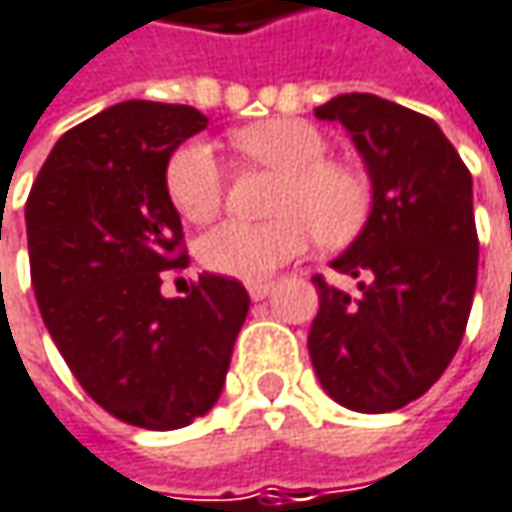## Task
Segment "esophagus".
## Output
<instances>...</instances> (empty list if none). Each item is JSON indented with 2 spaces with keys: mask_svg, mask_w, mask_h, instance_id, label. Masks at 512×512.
Returning <instances> with one entry per match:
<instances>
[{
  "mask_svg": "<svg viewBox=\"0 0 512 512\" xmlns=\"http://www.w3.org/2000/svg\"><path fill=\"white\" fill-rule=\"evenodd\" d=\"M269 289H272L269 281H249V284H246V292H249L252 301H263V298L269 295Z\"/></svg>",
  "mask_w": 512,
  "mask_h": 512,
  "instance_id": "esophagus-1",
  "label": "esophagus"
}]
</instances>
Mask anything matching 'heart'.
<instances>
[{"label": "heart", "mask_w": 512, "mask_h": 512, "mask_svg": "<svg viewBox=\"0 0 512 512\" xmlns=\"http://www.w3.org/2000/svg\"><path fill=\"white\" fill-rule=\"evenodd\" d=\"M234 147L260 165L284 173L275 196L278 220H228L199 240V260L228 278L260 281L286 260L298 257L313 240L345 243L368 214V182L342 162H330L327 141L313 124L298 118H272L234 133ZM165 185L176 211L191 223H208L223 208L226 176L211 144L185 141L173 150Z\"/></svg>", "instance_id": "heart-1"}]
</instances>
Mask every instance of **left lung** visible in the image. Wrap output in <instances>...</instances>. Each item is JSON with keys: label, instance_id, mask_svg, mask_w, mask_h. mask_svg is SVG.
<instances>
[{"label": "left lung", "instance_id": "obj_1", "mask_svg": "<svg viewBox=\"0 0 512 512\" xmlns=\"http://www.w3.org/2000/svg\"><path fill=\"white\" fill-rule=\"evenodd\" d=\"M353 138L371 179V214L330 266L359 295L318 286L310 359L350 411L385 414L423 397L452 362L472 310L478 234L472 176L432 118L350 92L316 109Z\"/></svg>", "mask_w": 512, "mask_h": 512}]
</instances>
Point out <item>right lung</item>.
I'll return each mask as SVG.
<instances>
[{
    "label": "right lung",
    "instance_id": "obj_1",
    "mask_svg": "<svg viewBox=\"0 0 512 512\" xmlns=\"http://www.w3.org/2000/svg\"><path fill=\"white\" fill-rule=\"evenodd\" d=\"M205 127L194 106H109L54 144L25 205L31 284L54 345L98 406L153 432L214 408L249 313V292L223 275L162 295V272L188 263L167 162Z\"/></svg>",
    "mask_w": 512,
    "mask_h": 512
}]
</instances>
